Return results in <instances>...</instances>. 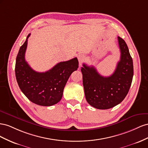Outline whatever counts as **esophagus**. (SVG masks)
I'll list each match as a JSON object with an SVG mask.
<instances>
[{
  "mask_svg": "<svg viewBox=\"0 0 148 148\" xmlns=\"http://www.w3.org/2000/svg\"><path fill=\"white\" fill-rule=\"evenodd\" d=\"M77 58H78V60H79V64L81 65L82 62L84 60V59H85V57H84L83 54H79L78 56H77Z\"/></svg>",
  "mask_w": 148,
  "mask_h": 148,
  "instance_id": "esophagus-1",
  "label": "esophagus"
}]
</instances>
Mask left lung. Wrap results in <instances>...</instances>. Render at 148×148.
Listing matches in <instances>:
<instances>
[{"label": "left lung", "mask_w": 148, "mask_h": 148, "mask_svg": "<svg viewBox=\"0 0 148 148\" xmlns=\"http://www.w3.org/2000/svg\"><path fill=\"white\" fill-rule=\"evenodd\" d=\"M120 60L114 73L108 77L101 75L94 66L83 64L81 68L87 102L93 107L105 110L120 103L128 94L133 76V64L128 46L118 36Z\"/></svg>", "instance_id": "obj_1"}]
</instances>
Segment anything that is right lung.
Instances as JSON below:
<instances>
[{
    "label": "right lung",
    "instance_id": "1",
    "mask_svg": "<svg viewBox=\"0 0 148 148\" xmlns=\"http://www.w3.org/2000/svg\"><path fill=\"white\" fill-rule=\"evenodd\" d=\"M29 35L20 47L16 58V81L20 90L31 102L41 106H51L61 100L67 80L79 67L77 58L59 62L45 73L36 72L25 58Z\"/></svg>",
    "mask_w": 148,
    "mask_h": 148
}]
</instances>
